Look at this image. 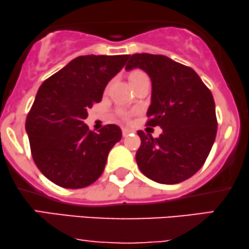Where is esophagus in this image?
<instances>
[{"label":"esophagus","instance_id":"1","mask_svg":"<svg viewBox=\"0 0 249 249\" xmlns=\"http://www.w3.org/2000/svg\"><path fill=\"white\" fill-rule=\"evenodd\" d=\"M130 132H131L130 129H128V128H122V135H124V137L128 136V135L130 134Z\"/></svg>","mask_w":249,"mask_h":249}]
</instances>
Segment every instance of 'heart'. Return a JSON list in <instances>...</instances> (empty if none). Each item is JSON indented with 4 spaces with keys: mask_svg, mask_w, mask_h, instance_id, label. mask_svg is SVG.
<instances>
[{
    "mask_svg": "<svg viewBox=\"0 0 249 249\" xmlns=\"http://www.w3.org/2000/svg\"><path fill=\"white\" fill-rule=\"evenodd\" d=\"M129 80H130L132 86L137 85V83L143 82V81H150L147 74L143 72V71H140V70L132 71V72L129 74ZM119 115H120V117L124 119V120H128L129 117H130V113L127 112V111H119Z\"/></svg>",
    "mask_w": 249,
    "mask_h": 249,
    "instance_id": "1",
    "label": "heart"
}]
</instances>
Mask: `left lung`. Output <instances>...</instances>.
Returning <instances> with one entry per match:
<instances>
[{"label":"left lung","mask_w":249,"mask_h":249,"mask_svg":"<svg viewBox=\"0 0 249 249\" xmlns=\"http://www.w3.org/2000/svg\"><path fill=\"white\" fill-rule=\"evenodd\" d=\"M135 67L152 81L146 124L162 128L158 138L137 131V166L154 182H183L203 166L214 144L217 119L211 90L191 67L162 54H132L125 69Z\"/></svg>","instance_id":"obj_1"}]
</instances>
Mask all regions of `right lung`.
<instances>
[{
    "instance_id": "right-lung-1",
    "label": "right lung",
    "mask_w": 249,
    "mask_h": 249,
    "mask_svg": "<svg viewBox=\"0 0 249 249\" xmlns=\"http://www.w3.org/2000/svg\"><path fill=\"white\" fill-rule=\"evenodd\" d=\"M129 54L80 56L42 83L26 119L32 157L40 172L65 189H82L104 172L108 152L121 140L117 124L99 132L85 124L106 85Z\"/></svg>"
}]
</instances>
